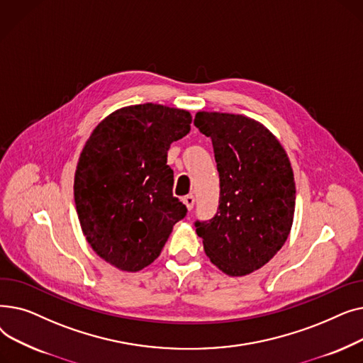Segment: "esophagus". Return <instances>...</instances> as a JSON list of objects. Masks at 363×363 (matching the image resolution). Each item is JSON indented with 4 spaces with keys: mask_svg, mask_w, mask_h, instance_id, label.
Masks as SVG:
<instances>
[{
    "mask_svg": "<svg viewBox=\"0 0 363 363\" xmlns=\"http://www.w3.org/2000/svg\"><path fill=\"white\" fill-rule=\"evenodd\" d=\"M182 201H184V204L186 206V208H188V211H191V208L194 207L196 199H194V196H193V194H188V196H185V197L182 199Z\"/></svg>",
    "mask_w": 363,
    "mask_h": 363,
    "instance_id": "obj_1",
    "label": "esophagus"
}]
</instances>
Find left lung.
Returning a JSON list of instances; mask_svg holds the SVG:
<instances>
[{
	"label": "left lung",
	"mask_w": 363,
	"mask_h": 363,
	"mask_svg": "<svg viewBox=\"0 0 363 363\" xmlns=\"http://www.w3.org/2000/svg\"><path fill=\"white\" fill-rule=\"evenodd\" d=\"M194 125L211 137L220 181L219 207L196 222L207 257L230 277L249 275L287 241L296 208L290 159L274 133L242 114L199 111Z\"/></svg>",
	"instance_id": "left-lung-1"
}]
</instances>
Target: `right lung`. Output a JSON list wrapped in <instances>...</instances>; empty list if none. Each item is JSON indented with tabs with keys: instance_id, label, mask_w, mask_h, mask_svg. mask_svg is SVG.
Masks as SVG:
<instances>
[{
	"instance_id": "add662e5",
	"label": "right lung",
	"mask_w": 363,
	"mask_h": 363,
	"mask_svg": "<svg viewBox=\"0 0 363 363\" xmlns=\"http://www.w3.org/2000/svg\"><path fill=\"white\" fill-rule=\"evenodd\" d=\"M191 113L145 103L114 110L91 132L74 172L82 233L123 272L151 264L186 207L172 194L167 150L191 130Z\"/></svg>"
}]
</instances>
